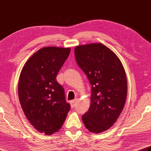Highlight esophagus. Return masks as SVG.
<instances>
[{"label": "esophagus", "instance_id": "34e87169", "mask_svg": "<svg viewBox=\"0 0 151 151\" xmlns=\"http://www.w3.org/2000/svg\"><path fill=\"white\" fill-rule=\"evenodd\" d=\"M76 101H77V99H73V100H72V101H70V106H71V107H75Z\"/></svg>", "mask_w": 151, "mask_h": 151}]
</instances>
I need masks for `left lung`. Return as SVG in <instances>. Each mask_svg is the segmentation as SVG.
<instances>
[{
    "mask_svg": "<svg viewBox=\"0 0 151 151\" xmlns=\"http://www.w3.org/2000/svg\"><path fill=\"white\" fill-rule=\"evenodd\" d=\"M77 65L91 85L90 107L82 120L90 132L99 134L114 125L124 107L127 78L119 57L101 43L77 46Z\"/></svg>",
    "mask_w": 151,
    "mask_h": 151,
    "instance_id": "left-lung-1",
    "label": "left lung"
}]
</instances>
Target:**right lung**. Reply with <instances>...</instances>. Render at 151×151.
Wrapping results in <instances>:
<instances>
[{
    "mask_svg": "<svg viewBox=\"0 0 151 151\" xmlns=\"http://www.w3.org/2000/svg\"><path fill=\"white\" fill-rule=\"evenodd\" d=\"M70 52V48L44 47L27 61L21 71L18 96L27 119L45 135L63 126L70 105L56 76Z\"/></svg>",
    "mask_w": 151,
    "mask_h": 151,
    "instance_id": "1",
    "label": "right lung"
}]
</instances>
